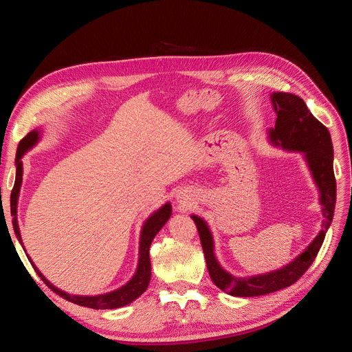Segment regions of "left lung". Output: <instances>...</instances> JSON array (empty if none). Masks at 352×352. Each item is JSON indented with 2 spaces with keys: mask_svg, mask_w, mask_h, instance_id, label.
I'll list each match as a JSON object with an SVG mask.
<instances>
[{
  "mask_svg": "<svg viewBox=\"0 0 352 352\" xmlns=\"http://www.w3.org/2000/svg\"><path fill=\"white\" fill-rule=\"evenodd\" d=\"M274 111L278 113L274 129H270V140L285 150L301 151L313 172V177L320 189L323 211L322 230L308 248L280 270L252 276V278H235L220 267L214 252L212 238L207 223L198 216H192L202 250H204L207 269L211 280L221 291L233 296H258L272 294L291 286L308 270L317 257L324 241L326 232L332 223L336 202V180L333 173V145L327 127L318 122L307 109L304 100L294 94L276 92L272 95Z\"/></svg>",
  "mask_w": 352,
  "mask_h": 352,
  "instance_id": "1",
  "label": "left lung"
}]
</instances>
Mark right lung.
Returning <instances> with one entry per match:
<instances>
[{"mask_svg":"<svg viewBox=\"0 0 352 352\" xmlns=\"http://www.w3.org/2000/svg\"><path fill=\"white\" fill-rule=\"evenodd\" d=\"M38 132L32 131L29 132L22 141H20L19 146H17V154H16V180H14V186L12 190V197H10V207H12V216H13V228L16 232V236L22 243V238H20V232H19V225H17V198H19V190H20V185H22V175H23V166L20 158L23 157V154L29 150V148L34 146L38 142ZM170 214H172V206L166 204L162 208H160L157 212L146 220V223L144 225L142 233H141V247H140V263H138V270L135 273V276L132 278V280L122 286L120 289H117L114 292L105 294V295H97V296H78V295H69L66 292H63L60 289H57L56 286H52L44 276L41 274V272L34 265L35 272L38 273L39 278L44 280V283L50 287L52 292H56L57 295H60L65 300L78 304L82 307H88V308H95V310H113V308H119L123 305H127L129 302L135 301L138 296H141L145 289L148 287V283H150L151 279V261H150V247L151 242L154 239V236L158 233V230L162 229L166 221L168 220Z\"/></svg>","mask_w":352,"mask_h":352,"instance_id":"1","label":"right lung"}]
</instances>
